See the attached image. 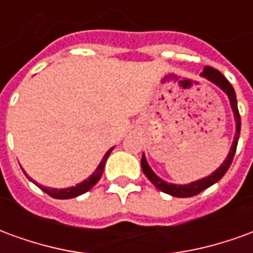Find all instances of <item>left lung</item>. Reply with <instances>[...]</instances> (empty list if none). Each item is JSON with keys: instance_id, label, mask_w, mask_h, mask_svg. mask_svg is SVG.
<instances>
[{"instance_id": "obj_1", "label": "left lung", "mask_w": 253, "mask_h": 253, "mask_svg": "<svg viewBox=\"0 0 253 253\" xmlns=\"http://www.w3.org/2000/svg\"><path fill=\"white\" fill-rule=\"evenodd\" d=\"M202 78H206L207 81H210L214 85H217L218 88L222 90L223 93H226L229 99V103H230V107H232V111H233L234 115V122H236V134H234V139L232 142V146H230V150H229L226 159L223 160V163L217 169L212 172L211 175H209L207 177H203V179H199V180L192 181V183H188V184H173V183H168L165 181L164 179H161L160 176H157L153 172V169L149 167L148 161H146V157L145 154H142V159H141V167H142L143 173L146 175L149 180L152 181L156 188H159L160 191H163L165 194H169L172 196H176V198H188V196L198 195L199 192H202L203 190H206L207 187L215 184L221 177H222L226 170L229 169V167L233 161L234 153H236V148H237V142H239L240 137V128H241V118H240L239 108H237V99H236V92H234L233 86L230 85L226 78L223 77V74L215 70L214 67L211 66H205L203 72L201 73Z\"/></svg>"}]
</instances>
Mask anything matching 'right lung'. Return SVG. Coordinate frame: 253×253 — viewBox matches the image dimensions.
<instances>
[{"label":"right lung","instance_id":"add662e5","mask_svg":"<svg viewBox=\"0 0 253 253\" xmlns=\"http://www.w3.org/2000/svg\"><path fill=\"white\" fill-rule=\"evenodd\" d=\"M112 150H114V148H111L110 150L104 154V157H103V160L100 161V164L97 165V168L94 169L93 173L89 176L88 179H85V180L81 181V183H78V184H76V186L67 187V188H59V190H58V188H48V187H43L41 186V184H38L36 181L32 180V179H31L30 176L27 175L25 172L24 173L31 181H34L36 186L41 187L42 190L44 191L46 194H48L50 196H52V198H55V199H70V198H76V196H80V195H83V194H85V192H88V191L100 180V177H101V175H103V170H104L107 159H108V156H110V153L112 152ZM21 169H23V168H21Z\"/></svg>","mask_w":253,"mask_h":253}]
</instances>
